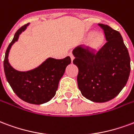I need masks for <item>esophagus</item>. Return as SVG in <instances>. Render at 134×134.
Here are the masks:
<instances>
[{"label":"esophagus","mask_w":134,"mask_h":134,"mask_svg":"<svg viewBox=\"0 0 134 134\" xmlns=\"http://www.w3.org/2000/svg\"><path fill=\"white\" fill-rule=\"evenodd\" d=\"M69 56H70V58H71V60H72V61H73V59H74V58H75L74 55H73L72 53H70V54H69Z\"/></svg>","instance_id":"esophagus-1"}]
</instances>
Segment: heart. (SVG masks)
Wrapping results in <instances>:
<instances>
[{"mask_svg": "<svg viewBox=\"0 0 134 134\" xmlns=\"http://www.w3.org/2000/svg\"><path fill=\"white\" fill-rule=\"evenodd\" d=\"M88 37L90 38L89 42V48L92 52H97L102 47L104 42V37L101 33L94 34V32H90Z\"/></svg>", "mask_w": 134, "mask_h": 134, "instance_id": "b5f03b06", "label": "heart"}]
</instances>
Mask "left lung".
I'll list each match as a JSON object with an SVG mask.
<instances>
[{
    "instance_id": "left-lung-1",
    "label": "left lung",
    "mask_w": 134,
    "mask_h": 134,
    "mask_svg": "<svg viewBox=\"0 0 134 134\" xmlns=\"http://www.w3.org/2000/svg\"><path fill=\"white\" fill-rule=\"evenodd\" d=\"M107 42L97 52L87 46L73 50V63L79 69L78 87L82 94L94 102H106L116 97L126 84L130 75V57L119 32L99 23Z\"/></svg>"
}]
</instances>
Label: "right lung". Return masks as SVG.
I'll list each match as a JSON object with an SVG mask.
<instances>
[{
	"instance_id": "1",
	"label": "right lung",
	"mask_w": 134,
	"mask_h": 134,
	"mask_svg": "<svg viewBox=\"0 0 134 134\" xmlns=\"http://www.w3.org/2000/svg\"><path fill=\"white\" fill-rule=\"evenodd\" d=\"M28 25L18 30L9 44L3 61L4 72L12 90L20 99L30 104H41L49 102L55 95L59 80L67 65L71 63V58L69 56L61 59L48 58L38 67L27 72L14 70L8 62L9 51Z\"/></svg>"
}]
</instances>
